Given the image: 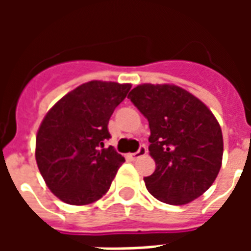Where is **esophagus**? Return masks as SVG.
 <instances>
[{
    "label": "esophagus",
    "mask_w": 251,
    "mask_h": 251,
    "mask_svg": "<svg viewBox=\"0 0 251 251\" xmlns=\"http://www.w3.org/2000/svg\"><path fill=\"white\" fill-rule=\"evenodd\" d=\"M147 153H148L147 147H145V145H141V147L138 148V151H137L136 153H131L129 157H130L131 160H137V158H140V157H142V156H145Z\"/></svg>",
    "instance_id": "esophagus-1"
}]
</instances>
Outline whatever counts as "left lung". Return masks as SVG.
I'll return each mask as SVG.
<instances>
[{
    "label": "left lung",
    "instance_id": "8db88e82",
    "mask_svg": "<svg viewBox=\"0 0 251 251\" xmlns=\"http://www.w3.org/2000/svg\"><path fill=\"white\" fill-rule=\"evenodd\" d=\"M133 104L149 122V152L156 169L144 179L160 201L181 205L203 195L222 165L221 126L201 100L175 84H140Z\"/></svg>",
    "mask_w": 251,
    "mask_h": 251
}]
</instances>
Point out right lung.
<instances>
[{"mask_svg":"<svg viewBox=\"0 0 251 251\" xmlns=\"http://www.w3.org/2000/svg\"><path fill=\"white\" fill-rule=\"evenodd\" d=\"M131 84L91 80L64 95L41 122L36 163L52 194L67 204L100 199L125 158L109 140V120Z\"/></svg>","mask_w":251,"mask_h":251,"instance_id":"1","label":"right lung"}]
</instances>
